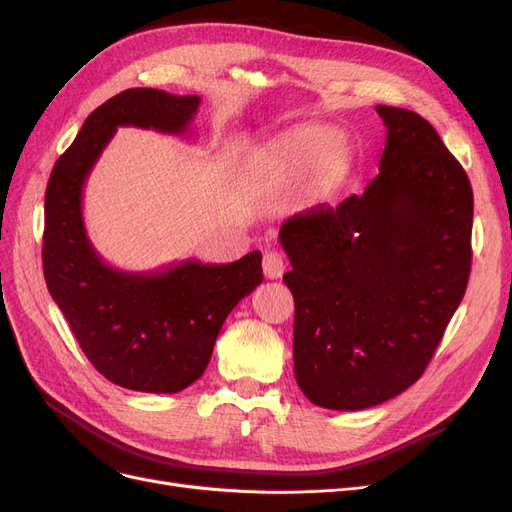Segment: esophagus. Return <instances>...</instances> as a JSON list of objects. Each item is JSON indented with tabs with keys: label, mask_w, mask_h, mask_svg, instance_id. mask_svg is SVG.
Segmentation results:
<instances>
[{
	"label": "esophagus",
	"mask_w": 512,
	"mask_h": 512,
	"mask_svg": "<svg viewBox=\"0 0 512 512\" xmlns=\"http://www.w3.org/2000/svg\"><path fill=\"white\" fill-rule=\"evenodd\" d=\"M262 271H265L267 280H280L286 271V262H284L282 254L267 252L265 258H262Z\"/></svg>",
	"instance_id": "esophagus-1"
}]
</instances>
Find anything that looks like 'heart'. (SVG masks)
I'll list each match as a JSON object with an SVG mask.
<instances>
[{
	"mask_svg": "<svg viewBox=\"0 0 512 512\" xmlns=\"http://www.w3.org/2000/svg\"><path fill=\"white\" fill-rule=\"evenodd\" d=\"M354 166L348 138H333L324 126L294 128L254 153L252 175L262 179L301 177L309 170L307 192L316 200H329L344 188Z\"/></svg>",
	"mask_w": 512,
	"mask_h": 512,
	"instance_id": "heart-1",
	"label": "heart"
}]
</instances>
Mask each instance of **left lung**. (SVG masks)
<instances>
[{
	"label": "left lung",
	"mask_w": 512,
	"mask_h": 512,
	"mask_svg": "<svg viewBox=\"0 0 512 512\" xmlns=\"http://www.w3.org/2000/svg\"><path fill=\"white\" fill-rule=\"evenodd\" d=\"M380 173L339 207L280 228L292 269L294 378L312 404L365 410L423 376L466 294L474 196L431 123L376 106Z\"/></svg>",
	"instance_id": "left-lung-1"
}]
</instances>
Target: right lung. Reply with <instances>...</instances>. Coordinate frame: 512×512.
I'll use <instances>...</instances> for the list:
<instances>
[{"label":"right lung","instance_id":"1","mask_svg":"<svg viewBox=\"0 0 512 512\" xmlns=\"http://www.w3.org/2000/svg\"><path fill=\"white\" fill-rule=\"evenodd\" d=\"M198 104L149 87L121 91L85 119L46 185V288L91 365L130 391L179 393L196 382L226 316L262 282L260 252L228 265L183 260L132 273L106 265L87 237L83 188L117 128L185 134Z\"/></svg>","mask_w":512,"mask_h":512}]
</instances>
